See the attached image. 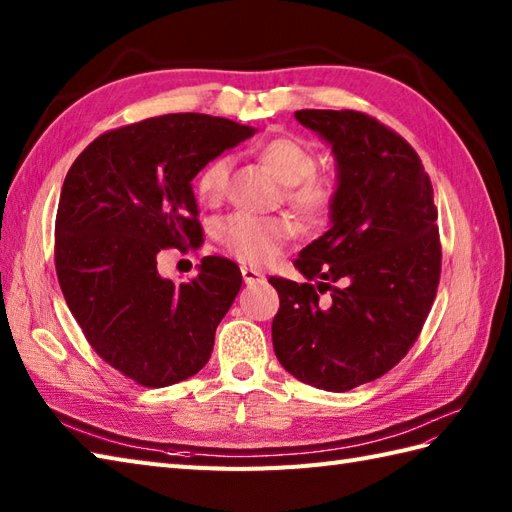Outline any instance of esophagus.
Wrapping results in <instances>:
<instances>
[{
  "label": "esophagus",
  "instance_id": "34e87169",
  "mask_svg": "<svg viewBox=\"0 0 512 512\" xmlns=\"http://www.w3.org/2000/svg\"><path fill=\"white\" fill-rule=\"evenodd\" d=\"M242 277H244V284H248V286L262 284V281H264L262 270H257L253 266H242Z\"/></svg>",
  "mask_w": 512,
  "mask_h": 512
}]
</instances>
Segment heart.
I'll return each instance as SVG.
<instances>
[{
	"label": "heart",
	"mask_w": 512,
	"mask_h": 512,
	"mask_svg": "<svg viewBox=\"0 0 512 512\" xmlns=\"http://www.w3.org/2000/svg\"><path fill=\"white\" fill-rule=\"evenodd\" d=\"M257 158L273 176L284 184V200L292 211L310 224H321L330 217L339 202V178L334 173L317 171V154L295 138L275 136L259 145ZM231 160L217 156L206 162L195 178V193L200 202L215 206L224 200ZM297 226L286 215H253L237 211L220 224V242L246 264H266L281 253Z\"/></svg>",
	"instance_id": "1"
}]
</instances>
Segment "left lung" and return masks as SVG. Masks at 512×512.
<instances>
[{"mask_svg": "<svg viewBox=\"0 0 512 512\" xmlns=\"http://www.w3.org/2000/svg\"><path fill=\"white\" fill-rule=\"evenodd\" d=\"M295 118L332 145L339 202L330 231L292 262L308 284L268 279L279 295L273 347L301 383L347 391L387 374L420 336L442 270L438 209L416 149L378 118L356 110Z\"/></svg>", "mask_w": 512, "mask_h": 512, "instance_id": "obj_1", "label": "left lung"}]
</instances>
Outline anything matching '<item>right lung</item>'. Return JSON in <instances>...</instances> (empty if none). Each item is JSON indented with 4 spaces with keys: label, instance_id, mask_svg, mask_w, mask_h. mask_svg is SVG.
Listing matches in <instances>:
<instances>
[{
    "label": "right lung",
    "instance_id": "1",
    "mask_svg": "<svg viewBox=\"0 0 512 512\" xmlns=\"http://www.w3.org/2000/svg\"><path fill=\"white\" fill-rule=\"evenodd\" d=\"M255 127L209 114H165L110 129L65 176L54 268L72 317L107 365L143 387L198 374L242 273L204 257L187 284L158 275L167 248H200L191 180Z\"/></svg>",
    "mask_w": 512,
    "mask_h": 512
}]
</instances>
